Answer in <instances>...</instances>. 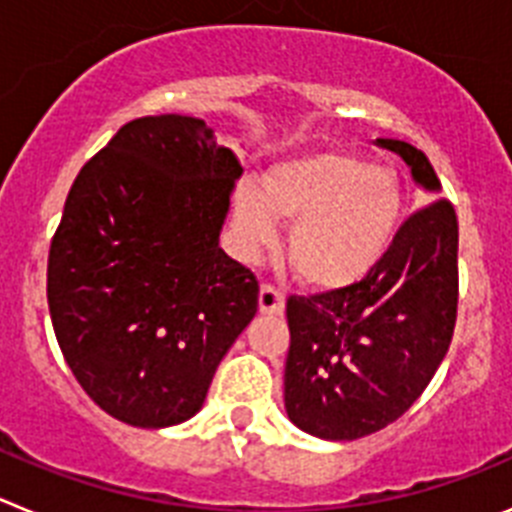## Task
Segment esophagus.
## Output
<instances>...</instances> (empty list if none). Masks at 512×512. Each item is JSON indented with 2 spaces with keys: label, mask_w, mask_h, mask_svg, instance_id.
I'll use <instances>...</instances> for the list:
<instances>
[{
  "label": "esophagus",
  "mask_w": 512,
  "mask_h": 512,
  "mask_svg": "<svg viewBox=\"0 0 512 512\" xmlns=\"http://www.w3.org/2000/svg\"><path fill=\"white\" fill-rule=\"evenodd\" d=\"M259 310L264 315H282L284 312V295L271 284H261L259 292Z\"/></svg>",
  "instance_id": "esophagus-1"
}]
</instances>
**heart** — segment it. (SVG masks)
Returning a JSON list of instances; mask_svg holds the SVG:
<instances>
[{"mask_svg": "<svg viewBox=\"0 0 512 512\" xmlns=\"http://www.w3.org/2000/svg\"><path fill=\"white\" fill-rule=\"evenodd\" d=\"M405 194L392 166L348 151H307L266 171L264 192L241 184L233 225L248 248L277 241L289 220V264L302 282L338 289L364 279L390 251Z\"/></svg>", "mask_w": 512, "mask_h": 512, "instance_id": "heart-1", "label": "heart"}]
</instances>
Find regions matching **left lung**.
I'll use <instances>...</instances> for the list:
<instances>
[{"label":"left lung","mask_w":512,"mask_h":512,"mask_svg":"<svg viewBox=\"0 0 512 512\" xmlns=\"http://www.w3.org/2000/svg\"><path fill=\"white\" fill-rule=\"evenodd\" d=\"M377 143L408 164L425 194L441 197L423 151L395 138ZM456 251V212L436 200L402 223L361 282L307 300L289 297L284 408L300 431L356 441L395 423L423 395L454 336Z\"/></svg>","instance_id":"obj_1"}]
</instances>
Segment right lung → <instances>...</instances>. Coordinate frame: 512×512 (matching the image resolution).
<instances>
[{"label": "right lung", "mask_w": 512, "mask_h": 512, "mask_svg": "<svg viewBox=\"0 0 512 512\" xmlns=\"http://www.w3.org/2000/svg\"><path fill=\"white\" fill-rule=\"evenodd\" d=\"M243 169L205 120L148 115L84 164L48 256L63 359L104 413L169 428L200 413L217 364L259 307L220 248Z\"/></svg>", "instance_id": "obj_1"}]
</instances>
